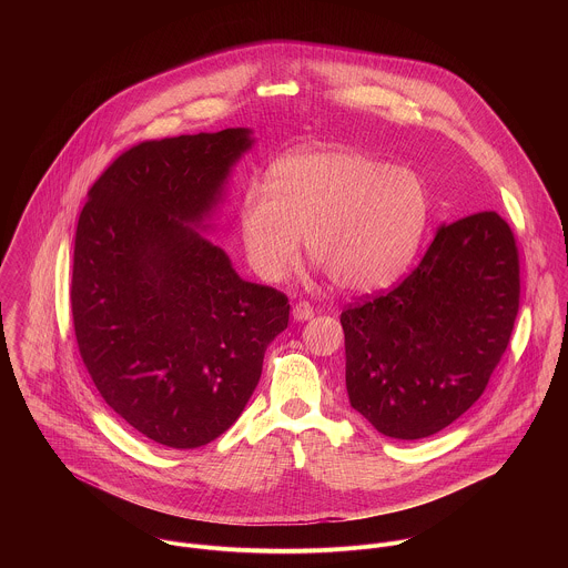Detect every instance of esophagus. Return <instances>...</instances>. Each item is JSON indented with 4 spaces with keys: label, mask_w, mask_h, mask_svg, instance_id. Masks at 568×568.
Returning a JSON list of instances; mask_svg holds the SVG:
<instances>
[{
    "label": "esophagus",
    "mask_w": 568,
    "mask_h": 568,
    "mask_svg": "<svg viewBox=\"0 0 568 568\" xmlns=\"http://www.w3.org/2000/svg\"><path fill=\"white\" fill-rule=\"evenodd\" d=\"M313 317H315V311L311 308V304L300 302V304L293 306V320H295V322H308V320H313Z\"/></svg>",
    "instance_id": "34e87169"
}]
</instances>
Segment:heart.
Listing matches in <instances>:
<instances>
[{"mask_svg": "<svg viewBox=\"0 0 568 568\" xmlns=\"http://www.w3.org/2000/svg\"><path fill=\"white\" fill-rule=\"evenodd\" d=\"M428 214V190L413 170L327 149L273 163L266 192H244L239 227L246 260L262 280L286 277L304 236L308 255L341 291L367 295L405 273Z\"/></svg>", "mask_w": 568, "mask_h": 568, "instance_id": "b5f03b06", "label": "heart"}]
</instances>
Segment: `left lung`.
Returning <instances> with one entry per match:
<instances>
[{"instance_id":"obj_1","label":"left lung","mask_w":568,"mask_h":568,"mask_svg":"<svg viewBox=\"0 0 568 568\" xmlns=\"http://www.w3.org/2000/svg\"><path fill=\"white\" fill-rule=\"evenodd\" d=\"M518 295V251L496 212L442 223L398 288L341 313L349 405L394 439L439 433L481 398Z\"/></svg>"}]
</instances>
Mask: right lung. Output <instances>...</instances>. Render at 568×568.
<instances>
[{
  "label": "right lung",
  "instance_id": "add662e5",
  "mask_svg": "<svg viewBox=\"0 0 568 568\" xmlns=\"http://www.w3.org/2000/svg\"><path fill=\"white\" fill-rule=\"evenodd\" d=\"M251 129L144 142L91 185L72 271L82 363L129 426L168 448H199L243 413L288 300L243 280L205 236Z\"/></svg>",
  "mask_w": 568,
  "mask_h": 568
}]
</instances>
